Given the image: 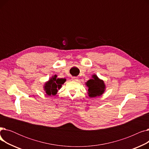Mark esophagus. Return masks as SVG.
Masks as SVG:
<instances>
[{"label": "esophagus", "instance_id": "1", "mask_svg": "<svg viewBox=\"0 0 149 149\" xmlns=\"http://www.w3.org/2000/svg\"><path fill=\"white\" fill-rule=\"evenodd\" d=\"M71 79H72V81H78V78L76 77H72Z\"/></svg>", "mask_w": 149, "mask_h": 149}]
</instances>
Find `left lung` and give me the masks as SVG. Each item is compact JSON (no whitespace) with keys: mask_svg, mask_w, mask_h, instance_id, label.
Segmentation results:
<instances>
[{"mask_svg":"<svg viewBox=\"0 0 149 149\" xmlns=\"http://www.w3.org/2000/svg\"><path fill=\"white\" fill-rule=\"evenodd\" d=\"M92 79L88 80L86 85L88 88V94L90 97H95L103 94L105 91L104 81L99 79L96 75L92 76Z\"/></svg>","mask_w":149,"mask_h":149,"instance_id":"obj_1","label":"left lung"}]
</instances>
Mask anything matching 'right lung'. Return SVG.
<instances>
[{"label":"right lung","mask_w":149,"mask_h":149,"mask_svg":"<svg viewBox=\"0 0 149 149\" xmlns=\"http://www.w3.org/2000/svg\"><path fill=\"white\" fill-rule=\"evenodd\" d=\"M57 77L56 75H55L45 83L44 89L48 95H56L58 89H60L61 85L66 81L65 79H57Z\"/></svg>","instance_id":"add662e5"}]
</instances>
